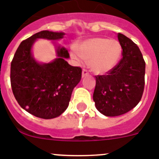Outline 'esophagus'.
I'll list each match as a JSON object with an SVG mask.
<instances>
[{"label": "esophagus", "instance_id": "obj_1", "mask_svg": "<svg viewBox=\"0 0 159 159\" xmlns=\"http://www.w3.org/2000/svg\"><path fill=\"white\" fill-rule=\"evenodd\" d=\"M89 75V73H88V71L85 69H83L82 70V78H85V77H86V76Z\"/></svg>", "mask_w": 159, "mask_h": 159}]
</instances>
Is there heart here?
Listing matches in <instances>:
<instances>
[{
  "mask_svg": "<svg viewBox=\"0 0 159 159\" xmlns=\"http://www.w3.org/2000/svg\"><path fill=\"white\" fill-rule=\"evenodd\" d=\"M122 49L119 41L106 38H95L83 41L71 51L72 57L79 61L80 57L89 61L91 70L96 74H105L118 65Z\"/></svg>",
  "mask_w": 159,
  "mask_h": 159,
  "instance_id": "heart-1",
  "label": "heart"
}]
</instances>
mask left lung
Here are the masks:
<instances>
[{
  "label": "left lung",
  "instance_id": "obj_1",
  "mask_svg": "<svg viewBox=\"0 0 159 159\" xmlns=\"http://www.w3.org/2000/svg\"><path fill=\"white\" fill-rule=\"evenodd\" d=\"M122 57L105 75H97L93 98L99 112L108 117L129 112L139 104L145 85L146 63L138 45L118 34Z\"/></svg>",
  "mask_w": 159,
  "mask_h": 159
}]
</instances>
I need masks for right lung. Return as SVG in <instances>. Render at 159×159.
<instances>
[{
  "label": "right lung",
  "mask_w": 159,
  "mask_h": 159,
  "mask_svg": "<svg viewBox=\"0 0 159 159\" xmlns=\"http://www.w3.org/2000/svg\"><path fill=\"white\" fill-rule=\"evenodd\" d=\"M64 33L43 30L20 44L11 62L10 81L20 107L38 118L58 117L69 106L73 89L81 78V68L66 61L67 49L58 47L57 57L49 63H38L32 56V46L38 38L59 40Z\"/></svg>",
  "instance_id": "right-lung-1"
}]
</instances>
